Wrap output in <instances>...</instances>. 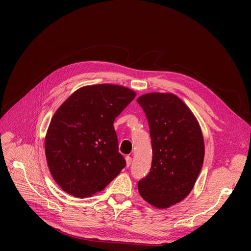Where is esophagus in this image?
Instances as JSON below:
<instances>
[{"mask_svg": "<svg viewBox=\"0 0 251 251\" xmlns=\"http://www.w3.org/2000/svg\"><path fill=\"white\" fill-rule=\"evenodd\" d=\"M125 160H126V165H127V167H129V166L131 165V163H132V157L129 156V155H127V156L125 157Z\"/></svg>", "mask_w": 251, "mask_h": 251, "instance_id": "esophagus-1", "label": "esophagus"}]
</instances>
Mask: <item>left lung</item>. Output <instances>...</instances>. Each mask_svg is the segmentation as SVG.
<instances>
[{"label":"left lung","instance_id":"8db88e82","mask_svg":"<svg viewBox=\"0 0 251 251\" xmlns=\"http://www.w3.org/2000/svg\"><path fill=\"white\" fill-rule=\"evenodd\" d=\"M137 102L150 126L152 161L139 180L142 199L157 208L183 201L192 190L204 157V142L196 118L177 96L151 92Z\"/></svg>","mask_w":251,"mask_h":251}]
</instances>
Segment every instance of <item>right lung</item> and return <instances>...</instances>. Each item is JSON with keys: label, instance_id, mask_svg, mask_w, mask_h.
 Masks as SVG:
<instances>
[{"label": "right lung", "instance_id": "1", "mask_svg": "<svg viewBox=\"0 0 251 251\" xmlns=\"http://www.w3.org/2000/svg\"><path fill=\"white\" fill-rule=\"evenodd\" d=\"M136 94L115 84L77 89L52 116L45 140L50 172L75 197L101 191L126 166L119 152L115 118Z\"/></svg>", "mask_w": 251, "mask_h": 251}]
</instances>
